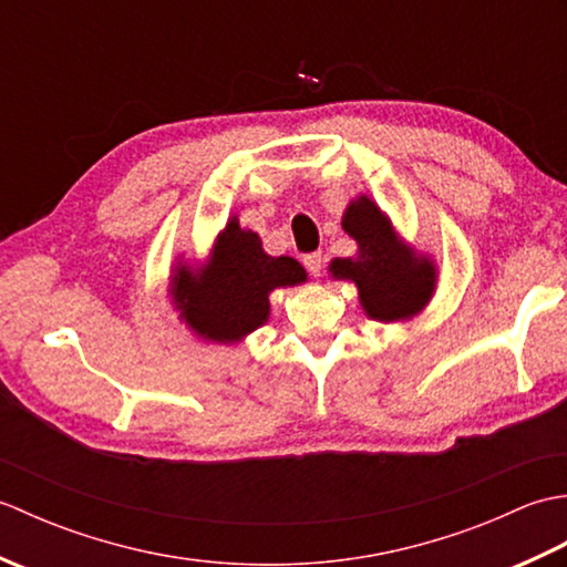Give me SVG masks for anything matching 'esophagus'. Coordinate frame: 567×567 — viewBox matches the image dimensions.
Masks as SVG:
<instances>
[{"mask_svg":"<svg viewBox=\"0 0 567 567\" xmlns=\"http://www.w3.org/2000/svg\"><path fill=\"white\" fill-rule=\"evenodd\" d=\"M305 268L309 270V275L319 277L321 270H323V256H321V252H309V256H305Z\"/></svg>","mask_w":567,"mask_h":567,"instance_id":"esophagus-1","label":"esophagus"}]
</instances>
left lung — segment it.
<instances>
[{
    "label": "left lung",
    "mask_w": 567,
    "mask_h": 567,
    "mask_svg": "<svg viewBox=\"0 0 567 567\" xmlns=\"http://www.w3.org/2000/svg\"><path fill=\"white\" fill-rule=\"evenodd\" d=\"M341 226L358 244V252L331 260L333 280L355 282L360 307L370 319L384 323L414 319L436 292V262L406 246L390 216L368 195L351 199Z\"/></svg>",
    "instance_id": "8db88e82"
}]
</instances>
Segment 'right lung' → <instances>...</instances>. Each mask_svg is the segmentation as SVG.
Masks as SVG:
<instances>
[{
  "label": "right lung",
  "instance_id": "obj_1",
  "mask_svg": "<svg viewBox=\"0 0 567 567\" xmlns=\"http://www.w3.org/2000/svg\"><path fill=\"white\" fill-rule=\"evenodd\" d=\"M307 282V270L290 256L272 258L260 236L228 219L207 265L177 262L171 275L173 305L197 339L240 343L270 317V292Z\"/></svg>",
  "mask_w": 567,
  "mask_h": 567
}]
</instances>
